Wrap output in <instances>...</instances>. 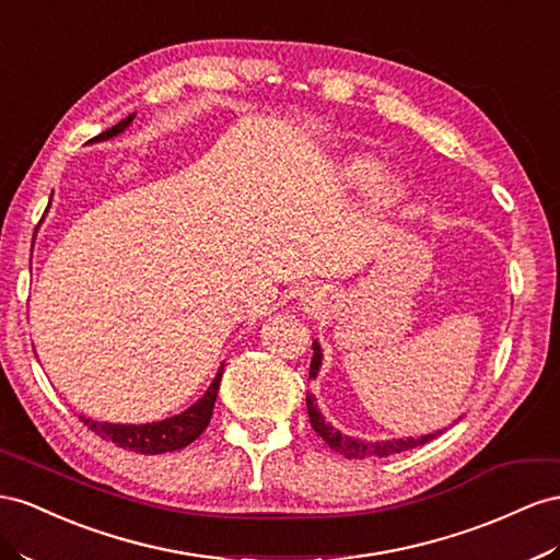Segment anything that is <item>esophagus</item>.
Segmentation results:
<instances>
[{
	"instance_id": "esophagus-1",
	"label": "esophagus",
	"mask_w": 560,
	"mask_h": 560,
	"mask_svg": "<svg viewBox=\"0 0 560 560\" xmlns=\"http://www.w3.org/2000/svg\"><path fill=\"white\" fill-rule=\"evenodd\" d=\"M301 301H304L306 311H317L323 304V292L317 290V287H308V290L304 292V299H301Z\"/></svg>"
}]
</instances>
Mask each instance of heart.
<instances>
[{
  "label": "heart",
  "instance_id": "b5f03b06",
  "mask_svg": "<svg viewBox=\"0 0 560 560\" xmlns=\"http://www.w3.org/2000/svg\"><path fill=\"white\" fill-rule=\"evenodd\" d=\"M341 174L353 188H370L374 211H393L407 198V180L400 174H384V162L372 153H351L341 162Z\"/></svg>",
  "mask_w": 560,
  "mask_h": 560
}]
</instances>
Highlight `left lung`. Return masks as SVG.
Listing matches in <instances>:
<instances>
[{"label":"left lung","mask_w":560,"mask_h":560,"mask_svg":"<svg viewBox=\"0 0 560 560\" xmlns=\"http://www.w3.org/2000/svg\"><path fill=\"white\" fill-rule=\"evenodd\" d=\"M323 368V349L320 343L313 341V360H311V372H308V380H315L317 372ZM306 407H308V417H311V427L315 429V433L323 438V441L339 452V455L349 457V459H365V457H388V455H396V452H405V450H412L417 445H424L429 441H433L435 435H441L443 431H435V433H427V435H419V438H393V441H362V438H351V435H343L341 431H337L335 427L325 421L323 412L317 410L315 405V396H306Z\"/></svg>","instance_id":"obj_1"}]
</instances>
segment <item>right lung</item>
<instances>
[{
  "label": "right lung",
  "instance_id": "1",
  "mask_svg": "<svg viewBox=\"0 0 560 560\" xmlns=\"http://www.w3.org/2000/svg\"><path fill=\"white\" fill-rule=\"evenodd\" d=\"M129 122L131 119H122V122L115 125L113 129L98 133L96 139H92V143L108 141L113 136L122 133L129 127ZM221 374H223V365L219 368L214 382H211L209 388L205 390V396L198 402H192L188 410L174 415L170 419L150 421V424H110V421H96L84 415H80V419L96 435H101L103 441H113L122 450L139 452V455H162V452H174L190 445L195 438H200V433L207 429L211 412H214Z\"/></svg>",
  "mask_w": 560,
  "mask_h": 560
}]
</instances>
